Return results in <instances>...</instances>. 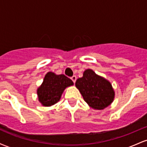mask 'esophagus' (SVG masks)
Masks as SVG:
<instances>
[{
    "mask_svg": "<svg viewBox=\"0 0 147 147\" xmlns=\"http://www.w3.org/2000/svg\"><path fill=\"white\" fill-rule=\"evenodd\" d=\"M72 79V82H74V83H75V82H76V80H77V77H76L75 75H73L72 76V77H71V78H70Z\"/></svg>",
    "mask_w": 147,
    "mask_h": 147,
    "instance_id": "34e87169",
    "label": "esophagus"
}]
</instances>
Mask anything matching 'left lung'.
Listing matches in <instances>:
<instances>
[{
    "label": "left lung",
    "mask_w": 147,
    "mask_h": 147,
    "mask_svg": "<svg viewBox=\"0 0 147 147\" xmlns=\"http://www.w3.org/2000/svg\"><path fill=\"white\" fill-rule=\"evenodd\" d=\"M75 86L84 101L94 109H104L114 99L115 92L111 84L90 69L86 70L83 77L77 79Z\"/></svg>",
    "instance_id": "8db88e82"
}]
</instances>
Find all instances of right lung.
<instances>
[{
    "label": "right lung",
    "mask_w": 147,
    "mask_h": 147,
    "mask_svg": "<svg viewBox=\"0 0 147 147\" xmlns=\"http://www.w3.org/2000/svg\"><path fill=\"white\" fill-rule=\"evenodd\" d=\"M72 85V81L66 76L48 72L43 83L37 89L38 101L44 106L54 105L60 100L65 88Z\"/></svg>",
    "instance_id": "obj_1"
}]
</instances>
